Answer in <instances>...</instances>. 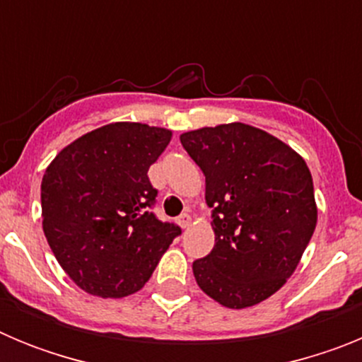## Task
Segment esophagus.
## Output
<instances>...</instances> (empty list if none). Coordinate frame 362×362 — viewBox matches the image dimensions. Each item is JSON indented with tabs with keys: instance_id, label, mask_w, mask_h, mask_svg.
Masks as SVG:
<instances>
[{
	"instance_id": "esophagus-1",
	"label": "esophagus",
	"mask_w": 362,
	"mask_h": 362,
	"mask_svg": "<svg viewBox=\"0 0 362 362\" xmlns=\"http://www.w3.org/2000/svg\"><path fill=\"white\" fill-rule=\"evenodd\" d=\"M177 223L181 228H188V226L192 225V217L190 214H181V216L177 217Z\"/></svg>"
}]
</instances>
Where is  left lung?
<instances>
[{"label": "left lung", "instance_id": "obj_1", "mask_svg": "<svg viewBox=\"0 0 362 362\" xmlns=\"http://www.w3.org/2000/svg\"><path fill=\"white\" fill-rule=\"evenodd\" d=\"M206 181L216 245L192 270L199 288L226 308L268 299L286 283L317 223L305 159L245 123L181 134Z\"/></svg>", "mask_w": 362, "mask_h": 362}]
</instances>
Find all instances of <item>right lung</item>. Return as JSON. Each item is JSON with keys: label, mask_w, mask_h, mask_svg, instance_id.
<instances>
[{"label": "right lung", "mask_w": 362, "mask_h": 362, "mask_svg": "<svg viewBox=\"0 0 362 362\" xmlns=\"http://www.w3.org/2000/svg\"><path fill=\"white\" fill-rule=\"evenodd\" d=\"M172 132L110 123L57 153L41 181L43 232L57 263L86 293L130 296L145 286L181 228L152 212L148 168Z\"/></svg>", "instance_id": "1"}]
</instances>
